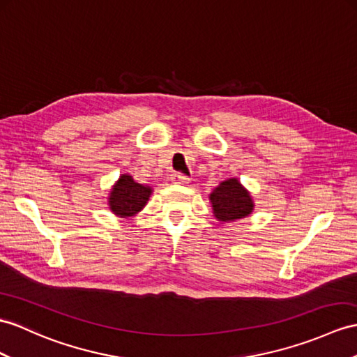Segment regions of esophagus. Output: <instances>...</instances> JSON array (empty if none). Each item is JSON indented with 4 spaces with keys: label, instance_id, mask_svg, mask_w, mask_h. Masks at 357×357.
Wrapping results in <instances>:
<instances>
[{
    "label": "esophagus",
    "instance_id": "obj_1",
    "mask_svg": "<svg viewBox=\"0 0 357 357\" xmlns=\"http://www.w3.org/2000/svg\"><path fill=\"white\" fill-rule=\"evenodd\" d=\"M171 181L176 185H186V183H189V178L185 176V174L174 172L171 176Z\"/></svg>",
    "mask_w": 357,
    "mask_h": 357
}]
</instances>
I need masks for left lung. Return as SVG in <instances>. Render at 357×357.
<instances>
[{
  "instance_id": "obj_1",
  "label": "left lung",
  "mask_w": 357,
  "mask_h": 357,
  "mask_svg": "<svg viewBox=\"0 0 357 357\" xmlns=\"http://www.w3.org/2000/svg\"><path fill=\"white\" fill-rule=\"evenodd\" d=\"M208 199L212 203L215 218L222 222L245 218L255 208L253 198L238 178L221 181L208 195Z\"/></svg>"
}]
</instances>
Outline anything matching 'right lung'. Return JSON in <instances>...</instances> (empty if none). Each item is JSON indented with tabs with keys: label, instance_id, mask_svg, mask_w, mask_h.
I'll return each instance as SVG.
<instances>
[{
	"label": "right lung",
	"instance_id": "1",
	"mask_svg": "<svg viewBox=\"0 0 357 357\" xmlns=\"http://www.w3.org/2000/svg\"><path fill=\"white\" fill-rule=\"evenodd\" d=\"M153 189L146 185L136 183L132 176L123 174L110 189L109 207L121 218H128L141 212L150 199Z\"/></svg>",
	"mask_w": 357,
	"mask_h": 357
}]
</instances>
